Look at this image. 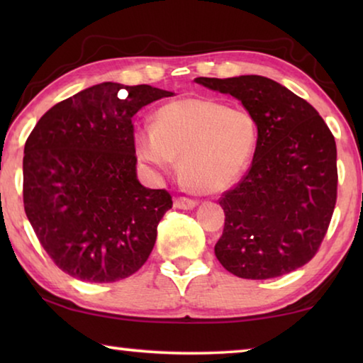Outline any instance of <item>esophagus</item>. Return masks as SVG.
Returning a JSON list of instances; mask_svg holds the SVG:
<instances>
[{"instance_id":"obj_1","label":"esophagus","mask_w":363,"mask_h":363,"mask_svg":"<svg viewBox=\"0 0 363 363\" xmlns=\"http://www.w3.org/2000/svg\"><path fill=\"white\" fill-rule=\"evenodd\" d=\"M196 205H199V201L189 199V196H177L174 200V206L179 208V210H192Z\"/></svg>"}]
</instances>
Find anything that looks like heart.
Returning a JSON list of instances; mask_svg holds the SVG:
<instances>
[{
  "mask_svg": "<svg viewBox=\"0 0 363 363\" xmlns=\"http://www.w3.org/2000/svg\"><path fill=\"white\" fill-rule=\"evenodd\" d=\"M256 143L253 115L201 97L164 104L153 125L134 131V145L143 162L168 171L179 158L184 181L201 194L220 192L240 179Z\"/></svg>",
  "mask_w": 363,
  "mask_h": 363,
  "instance_id": "b5f03b06",
  "label": "heart"
}]
</instances>
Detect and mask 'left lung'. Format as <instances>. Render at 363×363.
Segmentation results:
<instances>
[{
  "instance_id": "1",
  "label": "left lung",
  "mask_w": 363,
  "mask_h": 363,
  "mask_svg": "<svg viewBox=\"0 0 363 363\" xmlns=\"http://www.w3.org/2000/svg\"><path fill=\"white\" fill-rule=\"evenodd\" d=\"M243 104L257 125L253 162L219 199L225 213L214 255L242 279L266 280L309 262L320 248L337 192L336 143L317 110L259 75L195 78Z\"/></svg>"
}]
</instances>
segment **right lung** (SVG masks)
<instances>
[{"instance_id": "obj_1", "label": "right lung", "mask_w": 363, "mask_h": 363, "mask_svg": "<svg viewBox=\"0 0 363 363\" xmlns=\"http://www.w3.org/2000/svg\"><path fill=\"white\" fill-rule=\"evenodd\" d=\"M169 96L149 84H94L49 108L30 133L23 208L41 247L73 279L110 284L149 259L173 199L138 181L133 116Z\"/></svg>"}]
</instances>
